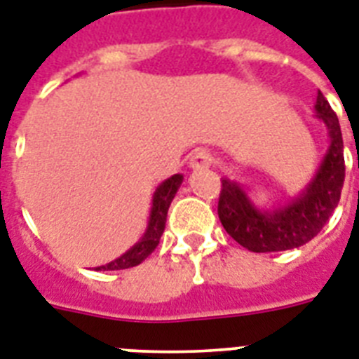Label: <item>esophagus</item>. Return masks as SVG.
<instances>
[{"instance_id": "1", "label": "esophagus", "mask_w": 359, "mask_h": 359, "mask_svg": "<svg viewBox=\"0 0 359 359\" xmlns=\"http://www.w3.org/2000/svg\"><path fill=\"white\" fill-rule=\"evenodd\" d=\"M210 164H212V154L206 149H197L191 154V158H189V168H194V170L208 168Z\"/></svg>"}]
</instances>
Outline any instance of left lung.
<instances>
[{
	"label": "left lung",
	"instance_id": "obj_1",
	"mask_svg": "<svg viewBox=\"0 0 359 359\" xmlns=\"http://www.w3.org/2000/svg\"><path fill=\"white\" fill-rule=\"evenodd\" d=\"M316 116L325 123L330 145L316 175L297 197L262 210L250 201L240 182L221 179L217 214L221 225L241 247L252 252H278L301 247L321 232L336 210L345 180L343 136L336 112L321 92L317 94Z\"/></svg>",
	"mask_w": 359,
	"mask_h": 359
}]
</instances>
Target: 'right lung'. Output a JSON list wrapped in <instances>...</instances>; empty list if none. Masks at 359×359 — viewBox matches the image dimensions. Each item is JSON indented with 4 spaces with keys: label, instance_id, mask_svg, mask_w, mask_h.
<instances>
[{
    "label": "right lung",
    "instance_id": "1",
    "mask_svg": "<svg viewBox=\"0 0 359 359\" xmlns=\"http://www.w3.org/2000/svg\"><path fill=\"white\" fill-rule=\"evenodd\" d=\"M182 180H184V177L180 173H177L173 175V177H170V179H165L158 188L154 189L149 223H147V229H145L144 236H142L138 243L130 247L125 255H121L119 258H116V260L109 262L107 265H99V267H95V271L129 269V267L142 264V262L156 249V245L160 243V238L164 234L168 210H170L171 201H173L175 194L179 191Z\"/></svg>",
    "mask_w": 359,
    "mask_h": 359
}]
</instances>
